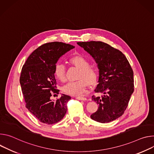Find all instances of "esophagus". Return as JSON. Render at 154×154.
I'll use <instances>...</instances> for the list:
<instances>
[{
    "instance_id": "1",
    "label": "esophagus",
    "mask_w": 154,
    "mask_h": 154,
    "mask_svg": "<svg viewBox=\"0 0 154 154\" xmlns=\"http://www.w3.org/2000/svg\"><path fill=\"white\" fill-rule=\"evenodd\" d=\"M75 98L77 100H86L87 98H85V97H77V96H75Z\"/></svg>"
}]
</instances>
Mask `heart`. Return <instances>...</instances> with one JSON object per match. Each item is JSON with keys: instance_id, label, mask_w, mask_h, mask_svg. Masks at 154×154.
I'll list each match as a JSON object with an SVG mask.
<instances>
[{"instance_id": "heart-1", "label": "heart", "mask_w": 154, "mask_h": 154, "mask_svg": "<svg viewBox=\"0 0 154 154\" xmlns=\"http://www.w3.org/2000/svg\"><path fill=\"white\" fill-rule=\"evenodd\" d=\"M68 62L79 70L77 79L78 80L67 83L62 88L63 91L69 95L75 96L81 95L86 90L88 84L94 86L98 80V71L94 66L90 65V61L82 55L77 54L72 56ZM55 77L60 81L64 82L66 79L65 68L63 65L57 63L54 69Z\"/></svg>"}]
</instances>
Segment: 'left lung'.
Listing matches in <instances>:
<instances>
[{
    "mask_svg": "<svg viewBox=\"0 0 154 154\" xmlns=\"http://www.w3.org/2000/svg\"><path fill=\"white\" fill-rule=\"evenodd\" d=\"M92 56L99 69L98 84L92 100L98 105L91 117L100 123H108L121 117L125 111L134 91L133 72L125 56L119 50L102 42H78Z\"/></svg>",
    "mask_w": 154,
    "mask_h": 154,
    "instance_id": "8db88e82",
    "label": "left lung"
}]
</instances>
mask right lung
I'll return each instance as SVG.
<instances>
[{"instance_id": "obj_1", "label": "right lung", "mask_w": 154, "mask_h": 154, "mask_svg": "<svg viewBox=\"0 0 154 154\" xmlns=\"http://www.w3.org/2000/svg\"><path fill=\"white\" fill-rule=\"evenodd\" d=\"M75 46L62 42L45 43L29 56L20 76L26 107L38 120L54 124L63 118L71 97L62 94L56 101L51 100L52 92L59 94L54 69L59 59Z\"/></svg>"}]
</instances>
